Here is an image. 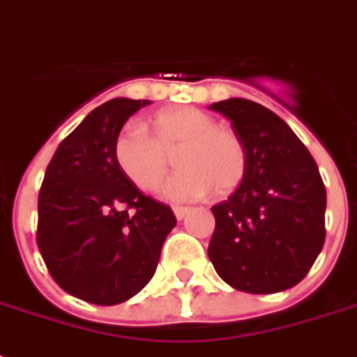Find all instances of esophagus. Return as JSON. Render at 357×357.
<instances>
[{
  "label": "esophagus",
  "mask_w": 357,
  "mask_h": 357,
  "mask_svg": "<svg viewBox=\"0 0 357 357\" xmlns=\"http://www.w3.org/2000/svg\"><path fill=\"white\" fill-rule=\"evenodd\" d=\"M190 213V207H183V206H174V215H176V218L178 220H183L187 215Z\"/></svg>",
  "instance_id": "34e87169"
}]
</instances>
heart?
Wrapping results in <instances>:
<instances>
[{"instance_id": "obj_1", "label": "heart", "mask_w": 357, "mask_h": 357, "mask_svg": "<svg viewBox=\"0 0 357 357\" xmlns=\"http://www.w3.org/2000/svg\"><path fill=\"white\" fill-rule=\"evenodd\" d=\"M174 153L179 170L162 190L172 202L198 200L211 189L229 195L246 172V151L238 135L217 126L211 114L196 107L157 113L151 119V135L139 123H129L113 144L116 167L146 192L161 187Z\"/></svg>"}]
</instances>
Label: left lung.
<instances>
[{
	"label": "left lung",
	"instance_id": "8db88e82",
	"mask_svg": "<svg viewBox=\"0 0 357 357\" xmlns=\"http://www.w3.org/2000/svg\"><path fill=\"white\" fill-rule=\"evenodd\" d=\"M231 122L246 172L228 200L211 207L209 259L224 282L252 294L294 287L326 238V187L315 159L271 109L244 98L211 103Z\"/></svg>",
	"mask_w": 357,
	"mask_h": 357
}]
</instances>
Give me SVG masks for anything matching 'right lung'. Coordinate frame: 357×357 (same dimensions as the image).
<instances>
[{
	"mask_svg": "<svg viewBox=\"0 0 357 357\" xmlns=\"http://www.w3.org/2000/svg\"><path fill=\"white\" fill-rule=\"evenodd\" d=\"M150 100L114 98L59 144L38 195L36 244L57 285L96 305L122 304L155 274L172 209L122 174L113 144Z\"/></svg>",
	"mask_w": 357,
	"mask_h": 357,
	"instance_id": "1",
	"label": "right lung"
}]
</instances>
